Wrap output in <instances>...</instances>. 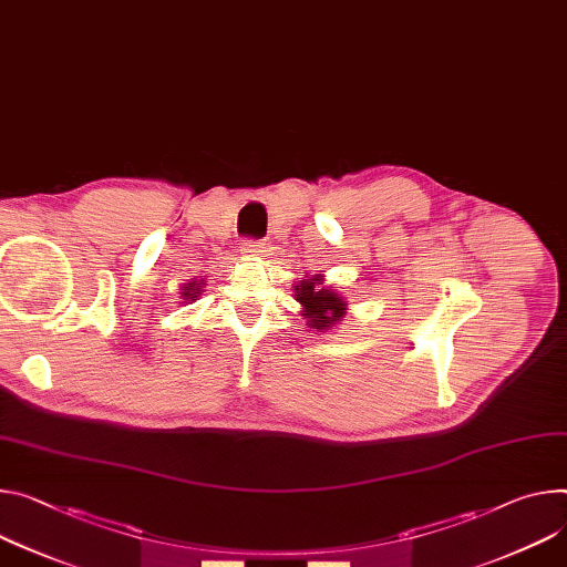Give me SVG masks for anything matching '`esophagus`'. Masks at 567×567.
Instances as JSON below:
<instances>
[{
	"instance_id": "esophagus-1",
	"label": "esophagus",
	"mask_w": 567,
	"mask_h": 567,
	"mask_svg": "<svg viewBox=\"0 0 567 567\" xmlns=\"http://www.w3.org/2000/svg\"><path fill=\"white\" fill-rule=\"evenodd\" d=\"M241 250L248 257H260L265 252V244L260 239H244L241 241Z\"/></svg>"
}]
</instances>
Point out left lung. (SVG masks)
Here are the masks:
<instances>
[{
	"label": "left lung",
	"mask_w": 567,
	"mask_h": 567,
	"mask_svg": "<svg viewBox=\"0 0 567 567\" xmlns=\"http://www.w3.org/2000/svg\"><path fill=\"white\" fill-rule=\"evenodd\" d=\"M296 300L302 305V315L307 319V326L323 332L334 328L343 315H346V300L334 289H328L323 285V276L302 278L296 285Z\"/></svg>",
	"instance_id": "1"
}]
</instances>
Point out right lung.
Wrapping results in <instances>:
<instances>
[{
  "mask_svg": "<svg viewBox=\"0 0 567 567\" xmlns=\"http://www.w3.org/2000/svg\"><path fill=\"white\" fill-rule=\"evenodd\" d=\"M200 287H203V280L198 282L196 278L192 280V282H185V287H183V300H196L198 298V293H200Z\"/></svg>",
  "mask_w": 567,
  "mask_h": 567,
  "instance_id": "1",
  "label": "right lung"
}]
</instances>
